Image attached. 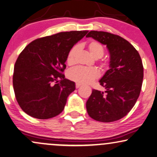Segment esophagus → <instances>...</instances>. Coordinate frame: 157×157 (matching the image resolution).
Masks as SVG:
<instances>
[{
  "label": "esophagus",
  "instance_id": "obj_1",
  "mask_svg": "<svg viewBox=\"0 0 157 157\" xmlns=\"http://www.w3.org/2000/svg\"><path fill=\"white\" fill-rule=\"evenodd\" d=\"M80 86L81 85L79 84V83H76V84H75V87H76V88H79Z\"/></svg>",
  "mask_w": 157,
  "mask_h": 157
}]
</instances>
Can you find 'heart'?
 Returning a JSON list of instances; mask_svg holds the SVG:
<instances>
[{
  "mask_svg": "<svg viewBox=\"0 0 157 157\" xmlns=\"http://www.w3.org/2000/svg\"><path fill=\"white\" fill-rule=\"evenodd\" d=\"M90 52L95 59H100L104 55L105 49L104 45L97 40H91L88 45ZM80 46L77 44L73 46L67 54V61L69 65H72L76 61V56L80 51ZM101 67L104 69L109 68V64L106 60L100 62ZM100 74L95 68L84 67H77L69 71L68 77L71 80L79 84H90L95 80L98 79Z\"/></svg>",
  "mask_w": 157,
  "mask_h": 157,
  "instance_id": "1",
  "label": "heart"
}]
</instances>
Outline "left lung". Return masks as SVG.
<instances>
[{
    "instance_id": "left-lung-1",
    "label": "left lung",
    "mask_w": 157,
    "mask_h": 157,
    "mask_svg": "<svg viewBox=\"0 0 157 157\" xmlns=\"http://www.w3.org/2000/svg\"><path fill=\"white\" fill-rule=\"evenodd\" d=\"M86 37L106 45L110 53V69L99 81L106 91L93 89L86 103L87 112L101 122L120 120L139 97L144 79L141 58L133 45L117 35L93 30Z\"/></svg>"
}]
</instances>
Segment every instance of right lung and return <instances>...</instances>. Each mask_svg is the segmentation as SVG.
Listing matches in <instances>:
<instances>
[{
  "label": "right lung",
  "instance_id": "1",
  "mask_svg": "<svg viewBox=\"0 0 157 157\" xmlns=\"http://www.w3.org/2000/svg\"><path fill=\"white\" fill-rule=\"evenodd\" d=\"M88 32H61L37 38L20 53L14 65L13 86L26 114L45 120L62 112L67 97L75 90V82L64 74L67 54Z\"/></svg>",
  "mask_w": 157,
  "mask_h": 157
}]
</instances>
